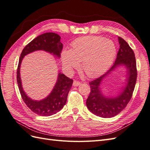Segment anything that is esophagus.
Masks as SVG:
<instances>
[{"mask_svg":"<svg viewBox=\"0 0 150 150\" xmlns=\"http://www.w3.org/2000/svg\"><path fill=\"white\" fill-rule=\"evenodd\" d=\"M81 83L79 81H74L73 82V86H79Z\"/></svg>","mask_w":150,"mask_h":150,"instance_id":"esophagus-1","label":"esophagus"}]
</instances>
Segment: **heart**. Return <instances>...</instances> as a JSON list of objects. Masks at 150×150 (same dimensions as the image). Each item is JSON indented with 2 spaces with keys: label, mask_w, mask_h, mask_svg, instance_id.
Masks as SVG:
<instances>
[{
  "label": "heart",
  "mask_w": 150,
  "mask_h": 150,
  "mask_svg": "<svg viewBox=\"0 0 150 150\" xmlns=\"http://www.w3.org/2000/svg\"><path fill=\"white\" fill-rule=\"evenodd\" d=\"M116 48L110 40L100 36H84L75 39L70 50L61 53L62 65L67 72L78 67L79 62L85 73L93 78L108 69L115 60Z\"/></svg>",
  "instance_id": "1"
}]
</instances>
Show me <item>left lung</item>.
<instances>
[{
	"label": "left lung",
	"mask_w": 150,
	"mask_h": 150,
	"mask_svg": "<svg viewBox=\"0 0 150 150\" xmlns=\"http://www.w3.org/2000/svg\"><path fill=\"white\" fill-rule=\"evenodd\" d=\"M117 38L120 49L114 64L105 74L89 83L91 92L86 100V106L94 115L104 118L114 117L124 110L132 97L137 78L134 52L123 39ZM120 67H125L126 69L125 86L115 96H107L103 93L100 84L104 79Z\"/></svg>",
	"instance_id": "left-lung-1"
}]
</instances>
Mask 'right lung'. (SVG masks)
<instances>
[{"label": "right lung", "mask_w": 150, "mask_h": 150, "mask_svg": "<svg viewBox=\"0 0 150 150\" xmlns=\"http://www.w3.org/2000/svg\"><path fill=\"white\" fill-rule=\"evenodd\" d=\"M61 37L53 33H47L38 36L22 50L17 71V81L23 101L30 110L35 114L42 116H49L56 114L64 107L67 101V95L73 80L67 78L59 71L56 83L50 94L40 100L30 98L22 88L21 78V66L25 56L37 51H44L54 56L56 59L61 57L63 47L60 41Z\"/></svg>", "instance_id": "add662e5"}]
</instances>
